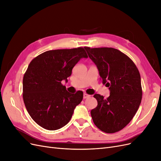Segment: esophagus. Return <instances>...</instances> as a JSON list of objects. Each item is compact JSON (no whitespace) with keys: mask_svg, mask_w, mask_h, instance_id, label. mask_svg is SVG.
I'll return each instance as SVG.
<instances>
[{"mask_svg":"<svg viewBox=\"0 0 161 161\" xmlns=\"http://www.w3.org/2000/svg\"><path fill=\"white\" fill-rule=\"evenodd\" d=\"M90 96H91V95H88L87 93H84V94H83V98H84V99H87V98H89V97H90Z\"/></svg>","mask_w":161,"mask_h":161,"instance_id":"1","label":"esophagus"}]
</instances>
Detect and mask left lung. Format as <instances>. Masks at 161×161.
<instances>
[{"mask_svg": "<svg viewBox=\"0 0 161 161\" xmlns=\"http://www.w3.org/2000/svg\"><path fill=\"white\" fill-rule=\"evenodd\" d=\"M85 48L110 90L107 99L99 94L93 96L97 106L91 111L92 121L105 133L117 132L130 122L139 108L142 96L140 72L127 55L115 48Z\"/></svg>", "mask_w": 161, "mask_h": 161, "instance_id": "obj_1", "label": "left lung"}]
</instances>
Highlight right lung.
I'll list each match as a JSON object with an SVG mask.
<instances>
[{
  "label": "right lung",
  "mask_w": 161,
  "mask_h": 161,
  "mask_svg": "<svg viewBox=\"0 0 161 161\" xmlns=\"http://www.w3.org/2000/svg\"><path fill=\"white\" fill-rule=\"evenodd\" d=\"M82 58H88L84 47L49 50L31 61L23 79V99L29 114L41 127L58 130L70 120L83 92H68L67 80Z\"/></svg>",
  "instance_id": "add662e5"
}]
</instances>
